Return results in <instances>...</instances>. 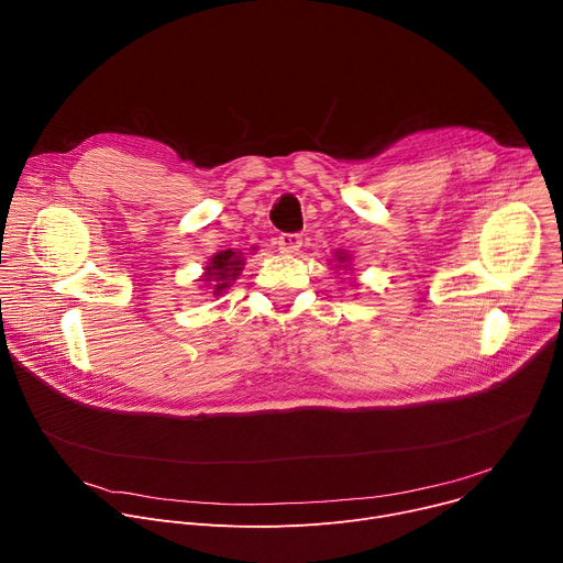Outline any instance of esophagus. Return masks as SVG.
Returning <instances> with one entry per match:
<instances>
[{
  "label": "esophagus",
  "instance_id": "esophagus-1",
  "mask_svg": "<svg viewBox=\"0 0 563 563\" xmlns=\"http://www.w3.org/2000/svg\"><path fill=\"white\" fill-rule=\"evenodd\" d=\"M277 245H279V252L282 254H297L299 252V247H301V236L297 234V232H292V234H279V239H277Z\"/></svg>",
  "mask_w": 563,
  "mask_h": 563
}]
</instances>
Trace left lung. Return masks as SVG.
<instances>
[{
	"instance_id": "8db88e82",
	"label": "left lung",
	"mask_w": 563,
	"mask_h": 563,
	"mask_svg": "<svg viewBox=\"0 0 563 563\" xmlns=\"http://www.w3.org/2000/svg\"><path fill=\"white\" fill-rule=\"evenodd\" d=\"M338 256V262L342 264V262H347V256H344V254H335Z\"/></svg>"
}]
</instances>
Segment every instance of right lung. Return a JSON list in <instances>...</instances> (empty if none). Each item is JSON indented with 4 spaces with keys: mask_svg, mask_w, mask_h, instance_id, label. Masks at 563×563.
<instances>
[{
    "mask_svg": "<svg viewBox=\"0 0 563 563\" xmlns=\"http://www.w3.org/2000/svg\"><path fill=\"white\" fill-rule=\"evenodd\" d=\"M243 256L241 252L234 250H221L211 256L209 266L205 268V275L200 282H207L213 290V295H221L225 288H230V284L239 277V273L243 271Z\"/></svg>",
    "mask_w": 563,
    "mask_h": 563,
    "instance_id": "obj_1",
    "label": "right lung"
}]
</instances>
